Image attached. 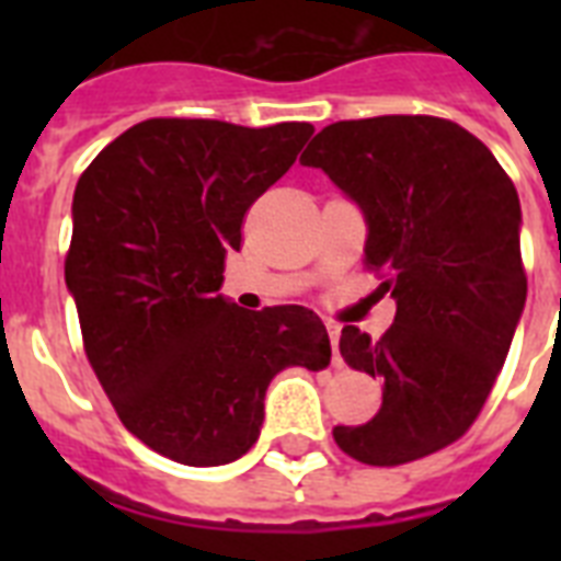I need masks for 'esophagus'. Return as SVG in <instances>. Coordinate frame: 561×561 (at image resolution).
I'll list each match as a JSON object with an SVG mask.
<instances>
[{
    "label": "esophagus",
    "instance_id": "obj_1",
    "mask_svg": "<svg viewBox=\"0 0 561 561\" xmlns=\"http://www.w3.org/2000/svg\"><path fill=\"white\" fill-rule=\"evenodd\" d=\"M329 329V341H332V355H334V367H341L343 360H341V352H337V341H341V325L337 323H329L325 325Z\"/></svg>",
    "mask_w": 561,
    "mask_h": 561
}]
</instances>
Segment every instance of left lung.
I'll use <instances>...</instances> for the list:
<instances>
[{"label":"left lung","instance_id":"1","mask_svg":"<svg viewBox=\"0 0 561 561\" xmlns=\"http://www.w3.org/2000/svg\"><path fill=\"white\" fill-rule=\"evenodd\" d=\"M299 162L364 209V264L396 299L378 341L343 329V360L381 378L383 401L367 425L334 427V443L367 466L457 443L486 404L527 299L513 180L478 136L436 116L334 122Z\"/></svg>","mask_w":561,"mask_h":561}]
</instances>
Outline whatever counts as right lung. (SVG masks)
I'll use <instances>...</instances> for the list:
<instances>
[{
    "label": "right lung",
    "instance_id": "right-lung-1",
    "mask_svg": "<svg viewBox=\"0 0 561 561\" xmlns=\"http://www.w3.org/2000/svg\"><path fill=\"white\" fill-rule=\"evenodd\" d=\"M311 134L308 122L148 118L75 186L66 288L83 352L122 425L169 460H238L259 439L273 375L332 360L314 311H244L218 294L247 209Z\"/></svg>",
    "mask_w": 561,
    "mask_h": 561
}]
</instances>
